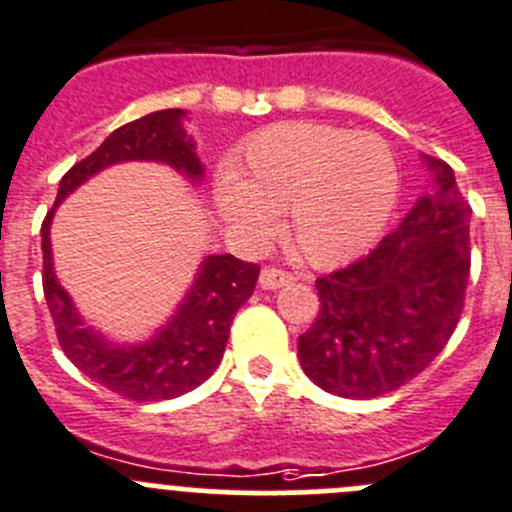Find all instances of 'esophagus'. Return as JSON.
<instances>
[{
    "instance_id": "1",
    "label": "esophagus",
    "mask_w": 512,
    "mask_h": 512,
    "mask_svg": "<svg viewBox=\"0 0 512 512\" xmlns=\"http://www.w3.org/2000/svg\"><path fill=\"white\" fill-rule=\"evenodd\" d=\"M290 282H295V275L287 270H280V267H265V270L260 272V285L265 287V290H277V287L290 285Z\"/></svg>"
}]
</instances>
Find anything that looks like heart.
<instances>
[{
  "label": "heart",
  "instance_id": "b5f03b06",
  "mask_svg": "<svg viewBox=\"0 0 512 512\" xmlns=\"http://www.w3.org/2000/svg\"><path fill=\"white\" fill-rule=\"evenodd\" d=\"M400 192L398 162L380 137L322 122H280L242 145L220 177L217 207L247 245L270 240L277 212L312 265H340L377 240Z\"/></svg>",
  "mask_w": 512,
  "mask_h": 512
}]
</instances>
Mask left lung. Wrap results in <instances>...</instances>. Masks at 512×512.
Masks as SVG:
<instances>
[{
  "instance_id": "left-lung-1",
  "label": "left lung",
  "mask_w": 512,
  "mask_h": 512,
  "mask_svg": "<svg viewBox=\"0 0 512 512\" xmlns=\"http://www.w3.org/2000/svg\"><path fill=\"white\" fill-rule=\"evenodd\" d=\"M435 192L365 257L315 280L320 312L297 340L317 388L352 400L388 395L440 355L463 315L470 210L453 170L430 160Z\"/></svg>"
}]
</instances>
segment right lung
Here are the masks:
<instances>
[{"mask_svg":"<svg viewBox=\"0 0 512 512\" xmlns=\"http://www.w3.org/2000/svg\"><path fill=\"white\" fill-rule=\"evenodd\" d=\"M182 117V109H162L122 124L59 180L57 202L42 222V287L64 355L94 382L137 403H157L190 393L217 370L232 317L250 300L260 265L242 262L235 255H210L172 320L150 342L112 345L84 325L72 297L54 277L49 225L69 192L117 162H165L190 180H200L202 165L195 145L182 130Z\"/></svg>","mask_w":512,"mask_h":512,"instance_id":"obj_1","label":"right lung"}]
</instances>
